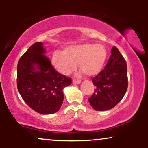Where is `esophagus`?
<instances>
[{
  "instance_id": "esophagus-1",
  "label": "esophagus",
  "mask_w": 148,
  "mask_h": 148,
  "mask_svg": "<svg viewBox=\"0 0 148 148\" xmlns=\"http://www.w3.org/2000/svg\"><path fill=\"white\" fill-rule=\"evenodd\" d=\"M73 84H81V81H80V80H75V79H74V80H73Z\"/></svg>"
}]
</instances>
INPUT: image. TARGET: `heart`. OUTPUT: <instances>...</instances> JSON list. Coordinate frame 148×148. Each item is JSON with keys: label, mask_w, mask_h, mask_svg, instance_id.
Listing matches in <instances>:
<instances>
[{"label": "heart", "mask_w": 148, "mask_h": 148, "mask_svg": "<svg viewBox=\"0 0 148 148\" xmlns=\"http://www.w3.org/2000/svg\"><path fill=\"white\" fill-rule=\"evenodd\" d=\"M107 58V51L103 45L85 43L71 46L63 53L53 54L52 63L60 74L68 75L75 70L76 64L87 76L99 74Z\"/></svg>", "instance_id": "heart-1"}]
</instances>
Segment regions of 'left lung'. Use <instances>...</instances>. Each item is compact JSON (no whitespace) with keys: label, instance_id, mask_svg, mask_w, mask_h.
<instances>
[{"label":"left lung","instance_id":"8db88e82","mask_svg":"<svg viewBox=\"0 0 148 148\" xmlns=\"http://www.w3.org/2000/svg\"><path fill=\"white\" fill-rule=\"evenodd\" d=\"M96 86L94 93L88 99L95 111H107L121 101L128 87L127 62L115 47L104 69L92 79Z\"/></svg>","mask_w":148,"mask_h":148}]
</instances>
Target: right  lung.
<instances>
[{
  "label": "right lung",
  "mask_w": 148,
  "mask_h": 148,
  "mask_svg": "<svg viewBox=\"0 0 148 148\" xmlns=\"http://www.w3.org/2000/svg\"><path fill=\"white\" fill-rule=\"evenodd\" d=\"M45 53L42 42L30 46L18 60L16 81L23 101L35 111L48 115L59 111L63 89L72 79L57 72Z\"/></svg>",
  "instance_id": "obj_1"
}]
</instances>
